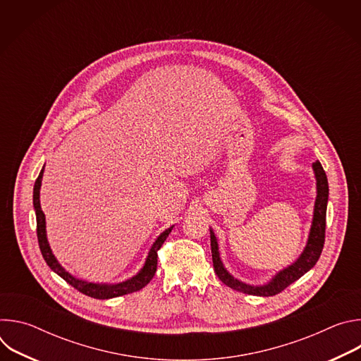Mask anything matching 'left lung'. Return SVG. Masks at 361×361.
<instances>
[{
	"mask_svg": "<svg viewBox=\"0 0 361 361\" xmlns=\"http://www.w3.org/2000/svg\"><path fill=\"white\" fill-rule=\"evenodd\" d=\"M313 170H314V176H316L317 197H316V202H314L313 221H312L310 233H308L307 244L298 259L291 266L279 271L267 284L251 286V284H245V283L234 279L223 266V262L220 259L217 237H216L214 231L210 228L214 271L226 286H228L230 288L237 290L240 293H244V294L270 297V295H276V294L281 293L286 287H288L291 283L298 280L301 276H304L308 270H312L316 266L317 260L320 259V254L323 251L324 237H326V212H327V201H329V181H327V176H326L320 161L313 163Z\"/></svg>",
	"mask_w": 361,
	"mask_h": 361,
	"instance_id": "1",
	"label": "left lung"
}]
</instances>
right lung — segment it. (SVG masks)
I'll use <instances>...</instances> for the list:
<instances>
[{"label": "right lung", "instance_id": "obj_1", "mask_svg": "<svg viewBox=\"0 0 361 361\" xmlns=\"http://www.w3.org/2000/svg\"><path fill=\"white\" fill-rule=\"evenodd\" d=\"M42 174H44V167H42V170H41V173H39V176H38V178L35 180V184H34L32 204H34L35 217H37L38 244H39L41 254L44 257L45 263L48 264V267L53 270L54 273H57L61 279H64L70 286H73L74 288L81 291L82 294H85L88 297H92V298H98V300H107V298L120 297V295H124V294L138 291L142 287H145L157 271V251L161 248L163 243L166 241V238L169 237V234L171 233L174 226H171L170 228L163 231L157 237V240L152 243L142 269L134 277H131V279H128L123 283H117V284H106V283L99 284V283H90V281H85V280H80V279L71 276L68 271H66V269H63V266L57 262L56 255L53 254V251H51V247L48 244L47 231H45V216L41 210V204H39V188H41Z\"/></svg>", "mask_w": 361, "mask_h": 361}]
</instances>
